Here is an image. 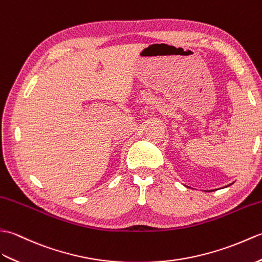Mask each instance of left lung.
<instances>
[{
    "mask_svg": "<svg viewBox=\"0 0 262 262\" xmlns=\"http://www.w3.org/2000/svg\"><path fill=\"white\" fill-rule=\"evenodd\" d=\"M232 184H233V183H232ZM232 184H230V185H228V186H231ZM228 186H225V187H228ZM210 191H211V190H210Z\"/></svg>",
    "mask_w": 262,
    "mask_h": 262,
    "instance_id": "obj_1",
    "label": "left lung"
}]
</instances>
